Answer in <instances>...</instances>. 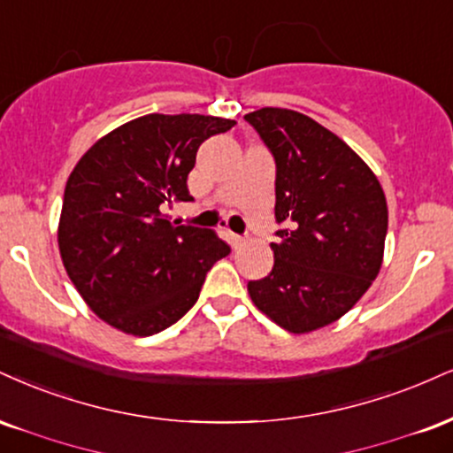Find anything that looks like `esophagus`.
<instances>
[{
    "label": "esophagus",
    "mask_w": 453,
    "mask_h": 453,
    "mask_svg": "<svg viewBox=\"0 0 453 453\" xmlns=\"http://www.w3.org/2000/svg\"><path fill=\"white\" fill-rule=\"evenodd\" d=\"M230 242H232L234 249H238V247H242L244 242H247V236H241V234H230Z\"/></svg>",
    "instance_id": "esophagus-1"
}]
</instances>
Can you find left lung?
<instances>
[{"mask_svg": "<svg viewBox=\"0 0 453 453\" xmlns=\"http://www.w3.org/2000/svg\"><path fill=\"white\" fill-rule=\"evenodd\" d=\"M244 119L276 165L274 268L249 280L261 312L291 334L344 316L382 268L388 206L378 177L337 134L293 109Z\"/></svg>", "mask_w": 453, "mask_h": 453, "instance_id": "obj_1", "label": "left lung"}]
</instances>
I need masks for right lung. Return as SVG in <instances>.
<instances>
[{
    "instance_id": "right-lung-1",
    "label": "right lung",
    "mask_w": 453,
    "mask_h": 453,
    "mask_svg": "<svg viewBox=\"0 0 453 453\" xmlns=\"http://www.w3.org/2000/svg\"><path fill=\"white\" fill-rule=\"evenodd\" d=\"M234 119L150 113L80 157L65 185L58 249L71 282L105 323L154 335L194 306L206 272L230 255L215 232L174 226L173 203H192L196 151Z\"/></svg>"
}]
</instances>
